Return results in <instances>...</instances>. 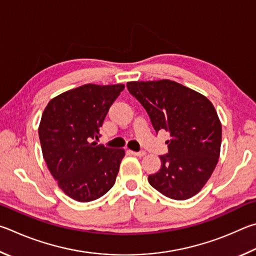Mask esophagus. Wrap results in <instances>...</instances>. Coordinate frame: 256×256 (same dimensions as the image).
<instances>
[{"mask_svg":"<svg viewBox=\"0 0 256 256\" xmlns=\"http://www.w3.org/2000/svg\"><path fill=\"white\" fill-rule=\"evenodd\" d=\"M130 154L135 155V156H144V155H146V152H144V150H140V152H134V150H130Z\"/></svg>","mask_w":256,"mask_h":256,"instance_id":"34e87169","label":"esophagus"}]
</instances>
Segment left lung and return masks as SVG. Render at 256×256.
I'll list each match as a JSON object with an SVG mask.
<instances>
[{"label": "left lung", "mask_w": 256, "mask_h": 256, "mask_svg": "<svg viewBox=\"0 0 256 256\" xmlns=\"http://www.w3.org/2000/svg\"><path fill=\"white\" fill-rule=\"evenodd\" d=\"M150 116L156 134L166 130L168 153L150 184L168 198L186 200L202 189L218 163L222 124L212 103L202 94L174 80L128 82Z\"/></svg>", "instance_id": "obj_1"}]
</instances>
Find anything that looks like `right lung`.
<instances>
[{"instance_id":"1","label":"right lung","mask_w":256,"mask_h":256,"mask_svg":"<svg viewBox=\"0 0 256 256\" xmlns=\"http://www.w3.org/2000/svg\"><path fill=\"white\" fill-rule=\"evenodd\" d=\"M124 84H85L60 94L44 108L39 140L58 186L80 202L106 194L116 182L124 150L96 145L100 128Z\"/></svg>"}]
</instances>
